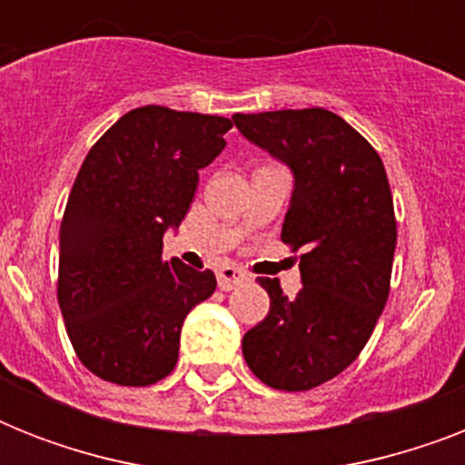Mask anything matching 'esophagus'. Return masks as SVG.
I'll list each match as a JSON object with an SVG mask.
<instances>
[{
	"mask_svg": "<svg viewBox=\"0 0 465 465\" xmlns=\"http://www.w3.org/2000/svg\"><path fill=\"white\" fill-rule=\"evenodd\" d=\"M248 280L246 270L236 268V265H222V268L217 270V282H219V290H233V287H239V284H243Z\"/></svg>",
	"mask_w": 465,
	"mask_h": 465,
	"instance_id": "34e87169",
	"label": "esophagus"
}]
</instances>
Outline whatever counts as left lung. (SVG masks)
I'll return each mask as SVG.
<instances>
[{
  "label": "left lung",
  "instance_id": "1",
  "mask_svg": "<svg viewBox=\"0 0 465 465\" xmlns=\"http://www.w3.org/2000/svg\"><path fill=\"white\" fill-rule=\"evenodd\" d=\"M232 120L290 166L282 241L302 248L297 297H284L280 280L258 277L270 311L243 335V357L272 389H316L357 360L389 299L396 214L386 168L352 125L323 108Z\"/></svg>",
  "mask_w": 465,
  "mask_h": 465
}]
</instances>
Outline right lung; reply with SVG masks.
I'll use <instances>...</instances> for the list:
<instances>
[{"label": "right lung", "instance_id": "add662e5", "mask_svg": "<svg viewBox=\"0 0 465 465\" xmlns=\"http://www.w3.org/2000/svg\"><path fill=\"white\" fill-rule=\"evenodd\" d=\"M232 120L144 105L84 159L60 226L57 302L76 357L104 381L149 386L173 371L181 328L217 287L212 270L163 261Z\"/></svg>", "mask_w": 465, "mask_h": 465}]
</instances>
